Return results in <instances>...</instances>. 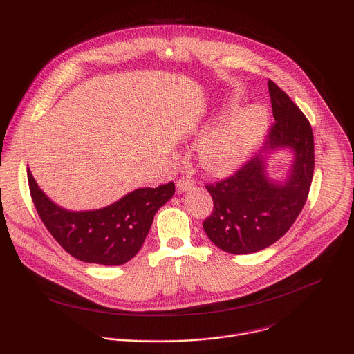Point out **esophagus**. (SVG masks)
Returning <instances> with one entry per match:
<instances>
[{"mask_svg": "<svg viewBox=\"0 0 354 354\" xmlns=\"http://www.w3.org/2000/svg\"><path fill=\"white\" fill-rule=\"evenodd\" d=\"M193 182L189 179V178H180L178 182H176V187L179 192H187L193 187Z\"/></svg>", "mask_w": 354, "mask_h": 354, "instance_id": "obj_1", "label": "esophagus"}]
</instances>
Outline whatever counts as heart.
I'll use <instances>...</instances> for the list:
<instances>
[{
    "label": "heart",
    "mask_w": 354,
    "mask_h": 354,
    "mask_svg": "<svg viewBox=\"0 0 354 354\" xmlns=\"http://www.w3.org/2000/svg\"><path fill=\"white\" fill-rule=\"evenodd\" d=\"M266 129L268 115L259 106L235 113L200 140V165L210 174H225L236 168L258 145Z\"/></svg>",
    "instance_id": "heart-1"
}]
</instances>
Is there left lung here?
<instances>
[{"label":"left lung","instance_id":"left-lung-1","mask_svg":"<svg viewBox=\"0 0 354 354\" xmlns=\"http://www.w3.org/2000/svg\"><path fill=\"white\" fill-rule=\"evenodd\" d=\"M274 123L259 153L230 178L206 185L214 209L203 228L210 241L234 255L255 254L280 239L304 207L314 175V134L308 119L273 81L268 82ZM277 149L293 151L283 183L268 179L266 160Z\"/></svg>","mask_w":354,"mask_h":354}]
</instances>
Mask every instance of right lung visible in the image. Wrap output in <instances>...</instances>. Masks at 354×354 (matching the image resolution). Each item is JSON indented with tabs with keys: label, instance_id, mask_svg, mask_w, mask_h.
Returning <instances> with one entry per match:
<instances>
[{
	"label": "right lung",
	"instance_id": "obj_1",
	"mask_svg": "<svg viewBox=\"0 0 354 354\" xmlns=\"http://www.w3.org/2000/svg\"><path fill=\"white\" fill-rule=\"evenodd\" d=\"M30 196L48 232L71 257L86 263L118 266L137 255L156 213L175 193V183L136 189L111 206L70 212L37 186L28 168Z\"/></svg>",
	"mask_w": 354,
	"mask_h": 354
}]
</instances>
